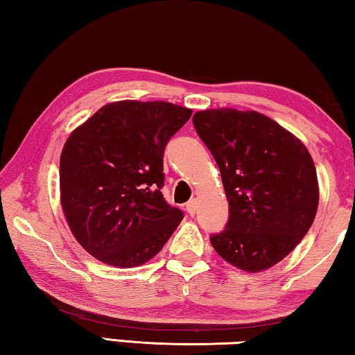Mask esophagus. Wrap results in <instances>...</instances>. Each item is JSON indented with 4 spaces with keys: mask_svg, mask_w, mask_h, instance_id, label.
I'll return each instance as SVG.
<instances>
[{
    "mask_svg": "<svg viewBox=\"0 0 355 355\" xmlns=\"http://www.w3.org/2000/svg\"><path fill=\"white\" fill-rule=\"evenodd\" d=\"M186 211H188L191 216H194L197 211V200L191 199L188 203H186Z\"/></svg>",
    "mask_w": 355,
    "mask_h": 355,
    "instance_id": "34e87169",
    "label": "esophagus"
}]
</instances>
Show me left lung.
I'll use <instances>...</instances> for the list:
<instances>
[{
	"label": "left lung",
	"mask_w": 355,
	"mask_h": 355,
	"mask_svg": "<svg viewBox=\"0 0 355 355\" xmlns=\"http://www.w3.org/2000/svg\"><path fill=\"white\" fill-rule=\"evenodd\" d=\"M219 166L228 200L214 250L233 266L260 272L296 248L313 224L320 188L307 147L257 111L205 110L192 117Z\"/></svg>",
	"instance_id": "obj_1"
}]
</instances>
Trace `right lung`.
Returning a JSON list of instances; mask_svg holds the SVG:
<instances>
[{
  "instance_id": "1",
  "label": "right lung",
  "mask_w": 355,
  "mask_h": 355,
  "mask_svg": "<svg viewBox=\"0 0 355 355\" xmlns=\"http://www.w3.org/2000/svg\"><path fill=\"white\" fill-rule=\"evenodd\" d=\"M191 114L167 101H114L64 144L62 211L76 241L101 263L141 266L182 222V209L161 194L163 153Z\"/></svg>"
}]
</instances>
